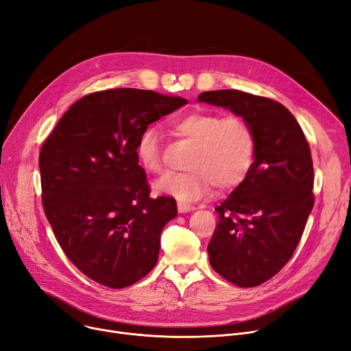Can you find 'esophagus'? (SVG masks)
I'll return each mask as SVG.
<instances>
[{"label":"esophagus","instance_id":"1","mask_svg":"<svg viewBox=\"0 0 351 351\" xmlns=\"http://www.w3.org/2000/svg\"><path fill=\"white\" fill-rule=\"evenodd\" d=\"M177 207H178V211L180 213H190V211H194L195 207L191 204H187V202H177Z\"/></svg>","mask_w":351,"mask_h":351}]
</instances>
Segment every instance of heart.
<instances>
[{
    "mask_svg": "<svg viewBox=\"0 0 351 351\" xmlns=\"http://www.w3.org/2000/svg\"><path fill=\"white\" fill-rule=\"evenodd\" d=\"M170 126L178 136L193 143L185 160L189 170L158 180L157 191L181 201H194L213 184L218 189H232L250 174L256 141L251 125L242 116L193 112L173 119ZM134 152L144 170L152 174L164 171L161 141L156 128L149 126L140 133Z\"/></svg>",
    "mask_w": 351,
    "mask_h": 351,
    "instance_id": "heart-1",
    "label": "heart"
}]
</instances>
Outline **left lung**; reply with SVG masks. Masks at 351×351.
Here are the masks:
<instances>
[{"instance_id": "8db88e82", "label": "left lung", "mask_w": 351, "mask_h": 351, "mask_svg": "<svg viewBox=\"0 0 351 351\" xmlns=\"http://www.w3.org/2000/svg\"><path fill=\"white\" fill-rule=\"evenodd\" d=\"M198 101L242 116L255 133L252 169L215 208L207 251L223 279L259 286L289 262L313 208L311 149L295 116L274 99L225 89L202 92Z\"/></svg>"}]
</instances>
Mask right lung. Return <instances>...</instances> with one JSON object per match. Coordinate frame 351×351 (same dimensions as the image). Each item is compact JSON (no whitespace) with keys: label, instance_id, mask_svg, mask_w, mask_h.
<instances>
[{"label":"right lung","instance_id":"obj_1","mask_svg":"<svg viewBox=\"0 0 351 351\" xmlns=\"http://www.w3.org/2000/svg\"><path fill=\"white\" fill-rule=\"evenodd\" d=\"M187 99L117 88L69 108L39 153L45 215L62 251L92 280L121 289L157 263L160 234L177 215L173 197H150L136 141Z\"/></svg>","mask_w":351,"mask_h":351}]
</instances>
